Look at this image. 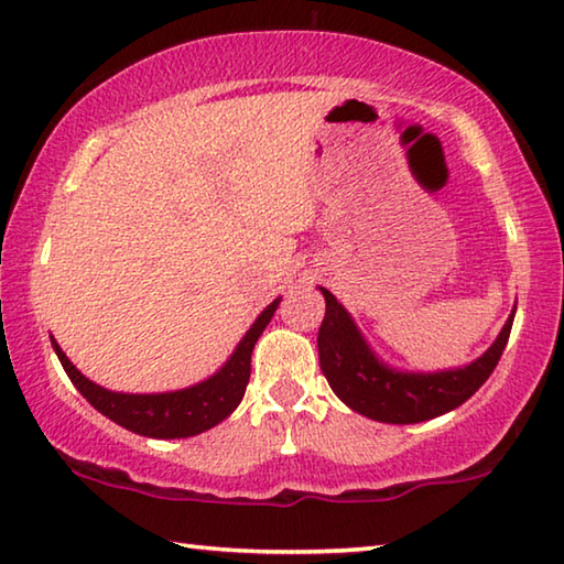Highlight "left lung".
I'll return each instance as SVG.
<instances>
[{"label": "left lung", "instance_id": "obj_1", "mask_svg": "<svg viewBox=\"0 0 564 564\" xmlns=\"http://www.w3.org/2000/svg\"><path fill=\"white\" fill-rule=\"evenodd\" d=\"M321 293L326 299V318L318 330L323 376L333 393L350 410L378 423L393 425L423 423L463 405L498 366L508 346L514 308H518L514 305L500 336L480 358L463 368L413 373V370H398L380 360L336 295L326 289H321Z\"/></svg>", "mask_w": 564, "mask_h": 564}]
</instances>
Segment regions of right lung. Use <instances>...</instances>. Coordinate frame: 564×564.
<instances>
[{
	"mask_svg": "<svg viewBox=\"0 0 564 564\" xmlns=\"http://www.w3.org/2000/svg\"><path fill=\"white\" fill-rule=\"evenodd\" d=\"M279 303L281 299L265 305L261 316L253 321V326L246 330V336L231 352V358L214 376H208L196 386L171 390V393H113V390L91 383L87 376H82L54 338L52 348L76 390L101 415H107L113 423L137 435L174 441V437H191L208 431V427L218 425L238 408V403L243 400L248 378H251L253 346L271 323Z\"/></svg>",
	"mask_w": 564,
	"mask_h": 564,
	"instance_id": "right-lung-1",
	"label": "right lung"
}]
</instances>
